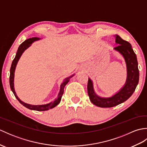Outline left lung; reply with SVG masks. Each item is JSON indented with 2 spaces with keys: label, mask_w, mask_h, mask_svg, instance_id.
Wrapping results in <instances>:
<instances>
[{
  "label": "left lung",
  "mask_w": 147,
  "mask_h": 147,
  "mask_svg": "<svg viewBox=\"0 0 147 147\" xmlns=\"http://www.w3.org/2000/svg\"><path fill=\"white\" fill-rule=\"evenodd\" d=\"M115 42L117 43L114 49L119 52L125 59L127 65L126 82L119 92L111 97L102 98L97 96L93 90L92 80L88 78L87 90L90 100L93 104L100 107H112L127 100L136 88L139 82V70L136 55L130 43L115 35Z\"/></svg>",
  "instance_id": "left-lung-1"
}]
</instances>
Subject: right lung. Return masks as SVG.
Masks as SVG:
<instances>
[{"mask_svg":"<svg viewBox=\"0 0 147 147\" xmlns=\"http://www.w3.org/2000/svg\"><path fill=\"white\" fill-rule=\"evenodd\" d=\"M40 38H37V37H33V38L27 39L25 40V41L22 43L20 45V47H19L17 53H16V57L14 59L13 61H12V62L11 67L10 69L9 83H10L11 89L12 90V92H13L15 97L18 99V100L20 102L23 106H24V107L28 108V109H31V110H34V111H44L49 110L50 109H52V108L55 107L56 105H57L59 103H60V102L61 100L62 96V95H63V93H64V86L69 82L70 78H71L73 75L64 80V82L61 84L60 92H59L57 98L55 99L54 102L49 103V104H44V105H30L28 104H26V103H24L23 101H21V100L18 97V96L16 95V92L14 91V71H15L16 67V65H17L19 59H20V58L22 54L23 53V52L25 51L26 49L28 48L33 42H35V41H36V40H38Z\"/></svg>","mask_w":147,"mask_h":147,"instance_id":"obj_1","label":"right lung"}]
</instances>
